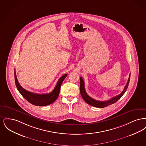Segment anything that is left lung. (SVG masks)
I'll list each match as a JSON object with an SVG mask.
<instances>
[{"label": "left lung", "instance_id": "1", "mask_svg": "<svg viewBox=\"0 0 146 146\" xmlns=\"http://www.w3.org/2000/svg\"><path fill=\"white\" fill-rule=\"evenodd\" d=\"M130 74L129 75V77L127 80V82L126 83V85H125V88L124 89L123 91L120 93L119 95L115 97H113L111 98L110 100L106 101H97L96 100L93 99L92 98L90 97L86 93L85 89V85H84V82L83 79L81 76L80 78V94L83 97L84 100L88 104H90L92 106L96 107L97 108H104L105 107L108 106L111 104H113L115 103L117 101H118L122 96L124 94L126 89H127V87L129 86V84L130 82Z\"/></svg>", "mask_w": 146, "mask_h": 146}]
</instances>
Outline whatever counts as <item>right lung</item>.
<instances>
[{
  "label": "right lung",
  "mask_w": 146,
  "mask_h": 146,
  "mask_svg": "<svg viewBox=\"0 0 146 146\" xmlns=\"http://www.w3.org/2000/svg\"><path fill=\"white\" fill-rule=\"evenodd\" d=\"M14 73L15 82L16 84V86L17 90L21 94V95L29 103L37 106H45L51 104L54 102H55L58 96L60 91L61 86L62 83L63 81L64 80L65 78L67 76V74H65L58 79L55 88L51 92L45 94H38L31 92L23 89L20 85L17 80L16 72L15 71Z\"/></svg>",
  "instance_id": "right-lung-1"
}]
</instances>
